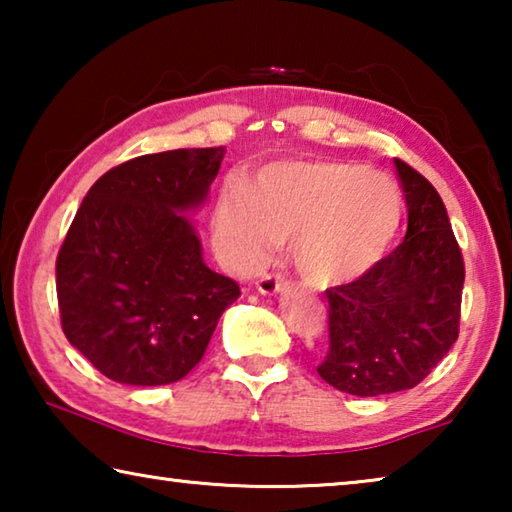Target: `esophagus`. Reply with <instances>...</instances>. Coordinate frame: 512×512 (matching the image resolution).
<instances>
[{"label": "esophagus", "instance_id": "esophagus-1", "mask_svg": "<svg viewBox=\"0 0 512 512\" xmlns=\"http://www.w3.org/2000/svg\"><path fill=\"white\" fill-rule=\"evenodd\" d=\"M284 284V277L277 275V273H266L257 280V291L262 293V296H273V293H277L282 289Z\"/></svg>", "mask_w": 512, "mask_h": 512}]
</instances>
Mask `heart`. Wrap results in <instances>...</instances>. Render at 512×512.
<instances>
[{"mask_svg":"<svg viewBox=\"0 0 512 512\" xmlns=\"http://www.w3.org/2000/svg\"><path fill=\"white\" fill-rule=\"evenodd\" d=\"M391 178L343 162H275L246 189L223 192L212 216L214 246L230 271L248 275L280 239L316 287L350 282L375 266L402 223Z\"/></svg>","mask_w":512,"mask_h":512,"instance_id":"obj_1","label":"heart"}]
</instances>
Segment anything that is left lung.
Masks as SVG:
<instances>
[{
	"label": "left lung",
	"instance_id": "obj_1",
	"mask_svg": "<svg viewBox=\"0 0 512 512\" xmlns=\"http://www.w3.org/2000/svg\"><path fill=\"white\" fill-rule=\"evenodd\" d=\"M409 207L400 246L354 282L325 291L329 350L318 375L377 397L418 386L458 339L465 264L443 198L395 158Z\"/></svg>",
	"mask_w": 512,
	"mask_h": 512
}]
</instances>
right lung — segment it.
I'll return each instance as SVG.
<instances>
[{"label": "right lung", "instance_id": "1", "mask_svg": "<svg viewBox=\"0 0 512 512\" xmlns=\"http://www.w3.org/2000/svg\"><path fill=\"white\" fill-rule=\"evenodd\" d=\"M223 146L149 153L90 187L56 259L60 325L101 375L162 386L203 359L239 284L203 262L180 212L203 201Z\"/></svg>", "mask_w": 512, "mask_h": 512}]
</instances>
